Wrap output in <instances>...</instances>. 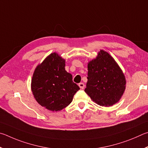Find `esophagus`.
I'll return each instance as SVG.
<instances>
[{
	"label": "esophagus",
	"mask_w": 148,
	"mask_h": 148,
	"mask_svg": "<svg viewBox=\"0 0 148 148\" xmlns=\"http://www.w3.org/2000/svg\"><path fill=\"white\" fill-rule=\"evenodd\" d=\"M84 86H85L84 84L82 83V82H81V83L79 84V86L80 87V88H81V89H84Z\"/></svg>",
	"instance_id": "34e87169"
}]
</instances>
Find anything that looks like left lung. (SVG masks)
Instances as JSON below:
<instances>
[{
  "mask_svg": "<svg viewBox=\"0 0 148 148\" xmlns=\"http://www.w3.org/2000/svg\"><path fill=\"white\" fill-rule=\"evenodd\" d=\"M88 82L84 91L101 106H112L120 99L125 89V78L114 58L101 50L88 64Z\"/></svg>",
  "mask_w": 148,
  "mask_h": 148,
  "instance_id": "left-lung-1",
  "label": "left lung"
}]
</instances>
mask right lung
I'll list each match as a JSON object with an SVG mask.
<instances>
[{
    "label": "right lung",
    "instance_id": "right-lung-1",
    "mask_svg": "<svg viewBox=\"0 0 148 148\" xmlns=\"http://www.w3.org/2000/svg\"><path fill=\"white\" fill-rule=\"evenodd\" d=\"M65 60L56 53H52L38 65L33 74L32 91L41 106L51 111H58L71 103L80 89L65 70Z\"/></svg>",
    "mask_w": 148,
    "mask_h": 148
}]
</instances>
